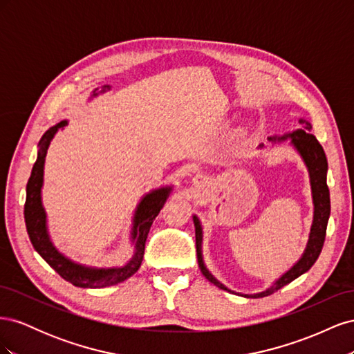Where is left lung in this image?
<instances>
[{
    "mask_svg": "<svg viewBox=\"0 0 354 354\" xmlns=\"http://www.w3.org/2000/svg\"><path fill=\"white\" fill-rule=\"evenodd\" d=\"M299 128L298 130H294L292 133H286L283 136H273L269 137V142L276 143V142H283L286 138H291V145L298 152V155L301 156L304 160V164L308 171V177H310V186H312V198H313V223H312V229H310V236L307 241V246L299 259L291 269H289L286 273H283L279 279H276L273 285H270L267 289L261 292H255V294H239L234 292L232 289H229L226 285H223L220 281H217L216 277L211 274V272L207 269L205 263H203V255H202V238H203V232L201 221L196 216H194V223H195V234H196V254H198V264L202 274L207 277V279L218 286L220 289H224V291L232 292V294H238L245 298H263L270 295L276 291H279L281 288L285 285L291 283L294 279H297L298 276L304 274L306 272L310 270L317 257L322 251V246L325 242L326 236V226H328V220H329V214H330V199H329V189L326 185V173H328V160L326 155L324 152V147L320 146V143L316 140V137L312 134V124H310L307 120H299ZM263 147V145L260 146Z\"/></svg>",
    "mask_w": 354,
    "mask_h": 354,
    "instance_id": "left-lung-1",
    "label": "left lung"
}]
</instances>
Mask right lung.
Returning <instances> with one entry per match:
<instances>
[{"instance_id": "obj_1", "label": "right lung", "mask_w": 354, "mask_h": 354, "mask_svg": "<svg viewBox=\"0 0 354 354\" xmlns=\"http://www.w3.org/2000/svg\"><path fill=\"white\" fill-rule=\"evenodd\" d=\"M111 90L109 85H103L100 93ZM99 94V88H95L91 94V99ZM69 122L60 121L53 125L44 133L38 143V156L32 168L30 177L26 185V202H25V223L29 239L34 245L35 251L44 259L53 269H55L63 279L71 282L78 288H106L120 282H124L131 277L138 269H140L145 243L147 239V233L151 230L155 217L162 209L167 202L173 186H164L146 194L134 211L133 227H131V242L134 245V254L124 266L118 267H93L75 263L66 255H63L55 243L50 239V233L47 227V212L42 205V185H44V164L48 146L53 137L60 128H65Z\"/></svg>"}]
</instances>
